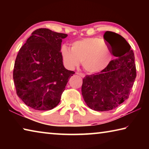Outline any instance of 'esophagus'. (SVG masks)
Listing matches in <instances>:
<instances>
[{"instance_id": "34e87169", "label": "esophagus", "mask_w": 149, "mask_h": 149, "mask_svg": "<svg viewBox=\"0 0 149 149\" xmlns=\"http://www.w3.org/2000/svg\"><path fill=\"white\" fill-rule=\"evenodd\" d=\"M77 75H79V76L81 77H85V75L84 74H82V73H77Z\"/></svg>"}]
</instances>
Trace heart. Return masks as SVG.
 Wrapping results in <instances>:
<instances>
[{
    "instance_id": "obj_1",
    "label": "heart",
    "mask_w": 149,
    "mask_h": 149,
    "mask_svg": "<svg viewBox=\"0 0 149 149\" xmlns=\"http://www.w3.org/2000/svg\"><path fill=\"white\" fill-rule=\"evenodd\" d=\"M60 53L67 67L74 68L82 62L84 69L89 74L102 72L112 60L106 42L97 37H87L72 42L71 49L63 45Z\"/></svg>"
}]
</instances>
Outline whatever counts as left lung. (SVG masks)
Masks as SVG:
<instances>
[{
  "label": "left lung",
  "mask_w": 149,
  "mask_h": 149,
  "mask_svg": "<svg viewBox=\"0 0 149 149\" xmlns=\"http://www.w3.org/2000/svg\"><path fill=\"white\" fill-rule=\"evenodd\" d=\"M104 39L117 58L104 70L87 75L83 79L81 93L85 103L97 111L114 109L129 98L136 78L135 56L130 44L120 35L106 31ZM121 50L122 54H115Z\"/></svg>",
  "instance_id": "obj_1"
}]
</instances>
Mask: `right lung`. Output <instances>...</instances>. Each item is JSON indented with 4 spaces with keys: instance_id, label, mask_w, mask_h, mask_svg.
Masks as SVG:
<instances>
[{
    "instance_id": "1",
    "label": "right lung",
    "mask_w": 149,
    "mask_h": 149,
    "mask_svg": "<svg viewBox=\"0 0 149 149\" xmlns=\"http://www.w3.org/2000/svg\"><path fill=\"white\" fill-rule=\"evenodd\" d=\"M67 34L46 28L36 29L19 49L14 63L16 93L25 104L37 110L58 104L74 72L65 69L60 53Z\"/></svg>"
}]
</instances>
